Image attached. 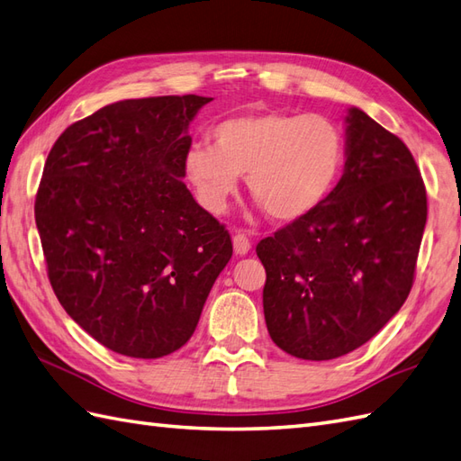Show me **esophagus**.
<instances>
[{
    "label": "esophagus",
    "mask_w": 461,
    "mask_h": 461,
    "mask_svg": "<svg viewBox=\"0 0 461 461\" xmlns=\"http://www.w3.org/2000/svg\"><path fill=\"white\" fill-rule=\"evenodd\" d=\"M249 249H251L249 240H247L243 233H235L233 235V251H235V255L243 257V255L249 253Z\"/></svg>",
    "instance_id": "1"
}]
</instances>
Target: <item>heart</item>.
I'll return each instance as SVG.
<instances>
[{
	"label": "heart",
	"mask_w": 461,
	"mask_h": 461,
	"mask_svg": "<svg viewBox=\"0 0 461 461\" xmlns=\"http://www.w3.org/2000/svg\"><path fill=\"white\" fill-rule=\"evenodd\" d=\"M212 146L185 153V175L198 203L221 214L247 175V191L276 223L310 218L343 175L347 140L323 114L258 111L210 130Z\"/></svg>",
	"instance_id": "1"
}]
</instances>
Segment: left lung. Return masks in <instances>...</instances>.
<instances>
[{
    "mask_svg": "<svg viewBox=\"0 0 461 461\" xmlns=\"http://www.w3.org/2000/svg\"><path fill=\"white\" fill-rule=\"evenodd\" d=\"M345 122V171L331 196L257 245L268 335L303 360L352 352L401 310L427 223L409 148L357 107Z\"/></svg>",
    "mask_w": 461,
    "mask_h": 461,
    "instance_id": "obj_1",
    "label": "left lung"
}]
</instances>
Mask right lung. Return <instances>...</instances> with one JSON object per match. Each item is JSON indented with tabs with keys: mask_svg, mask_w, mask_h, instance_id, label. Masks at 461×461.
<instances>
[{
	"mask_svg": "<svg viewBox=\"0 0 461 461\" xmlns=\"http://www.w3.org/2000/svg\"><path fill=\"white\" fill-rule=\"evenodd\" d=\"M212 97L126 99L68 126L34 200L66 313L113 352L161 358L193 337L231 258L228 230L183 183L186 134Z\"/></svg>",
	"mask_w": 461,
	"mask_h": 461,
	"instance_id": "right-lung-1",
	"label": "right lung"
}]
</instances>
